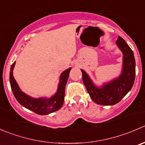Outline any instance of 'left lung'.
I'll list each match as a JSON object with an SVG mask.
<instances>
[{
  "label": "left lung",
  "instance_id": "1",
  "mask_svg": "<svg viewBox=\"0 0 145 145\" xmlns=\"http://www.w3.org/2000/svg\"><path fill=\"white\" fill-rule=\"evenodd\" d=\"M116 44L123 54V70L120 76L104 84L101 88L95 86L88 74L81 70L83 82L91 99L101 105H113L121 101L131 90L135 78V59L133 50L119 36Z\"/></svg>",
  "mask_w": 145,
  "mask_h": 145
}]
</instances>
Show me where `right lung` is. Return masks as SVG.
<instances>
[{"label": "right lung", "instance_id": "add662e5", "mask_svg": "<svg viewBox=\"0 0 145 145\" xmlns=\"http://www.w3.org/2000/svg\"><path fill=\"white\" fill-rule=\"evenodd\" d=\"M15 61L11 66L10 71V83L14 96L18 103L25 108L41 116L48 115L59 110L64 103L65 86L71 69L69 68L65 70L61 74L58 89L57 93L53 96L50 98H34L22 92L18 86V84H17L12 74V70L15 67Z\"/></svg>", "mask_w": 145, "mask_h": 145}]
</instances>
